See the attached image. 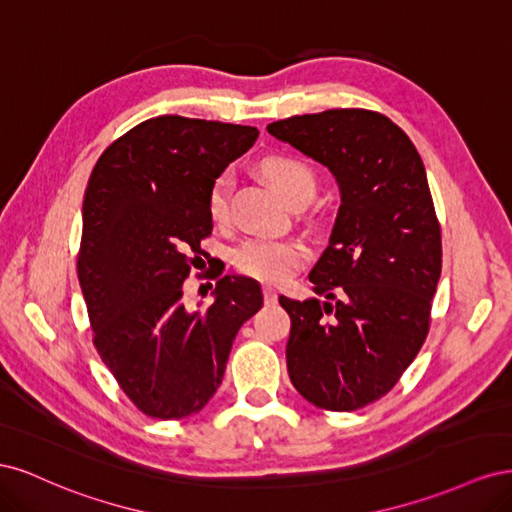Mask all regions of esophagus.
Listing matches in <instances>:
<instances>
[{"instance_id": "34e87169", "label": "esophagus", "mask_w": 512, "mask_h": 512, "mask_svg": "<svg viewBox=\"0 0 512 512\" xmlns=\"http://www.w3.org/2000/svg\"><path fill=\"white\" fill-rule=\"evenodd\" d=\"M262 299H265L267 305H275L277 303V292L271 286H262Z\"/></svg>"}]
</instances>
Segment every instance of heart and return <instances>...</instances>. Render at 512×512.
Masks as SVG:
<instances>
[{"mask_svg":"<svg viewBox=\"0 0 512 512\" xmlns=\"http://www.w3.org/2000/svg\"><path fill=\"white\" fill-rule=\"evenodd\" d=\"M260 173L267 177L273 188L286 200L299 198L303 194H314V173L301 158L288 153H271L262 158ZM228 198L230 181L226 175L215 177L207 194L209 218L215 224L228 220ZM307 258V245L299 239H273V237H250L245 239L235 252V267L239 273L254 277L258 282L277 284L284 282L297 271Z\"/></svg>","mask_w":512,"mask_h":512,"instance_id":"obj_1","label":"heart"}]
</instances>
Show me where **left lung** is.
Masks as SVG:
<instances>
[{"instance_id":"left-lung-1","label":"left lung","mask_w":512,"mask_h":512,"mask_svg":"<svg viewBox=\"0 0 512 512\" xmlns=\"http://www.w3.org/2000/svg\"><path fill=\"white\" fill-rule=\"evenodd\" d=\"M267 130L327 166L342 194L309 273L329 301L280 297L288 374L316 408L359 410L393 389L429 333L442 237L425 166L408 134L367 108L294 115Z\"/></svg>"}]
</instances>
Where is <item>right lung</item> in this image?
<instances>
[{
    "label": "right lung",
    "instance_id": "obj_1",
    "mask_svg": "<svg viewBox=\"0 0 512 512\" xmlns=\"http://www.w3.org/2000/svg\"><path fill=\"white\" fill-rule=\"evenodd\" d=\"M252 126L153 117L108 145L83 200L76 271L94 346L143 414L179 421L222 384L241 324L262 307L250 277L207 273L215 299L190 312L183 282L211 235V181L250 149Z\"/></svg>",
    "mask_w": 512,
    "mask_h": 512
}]
</instances>
